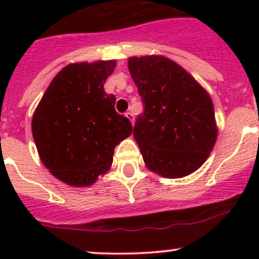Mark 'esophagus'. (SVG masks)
<instances>
[{
  "instance_id": "34e87169",
  "label": "esophagus",
  "mask_w": 259,
  "mask_h": 259,
  "mask_svg": "<svg viewBox=\"0 0 259 259\" xmlns=\"http://www.w3.org/2000/svg\"><path fill=\"white\" fill-rule=\"evenodd\" d=\"M125 116L130 120V122H132V124H134V114L130 113V111H127V113H125Z\"/></svg>"
}]
</instances>
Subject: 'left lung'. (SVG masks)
Returning a JSON list of instances; mask_svg holds the SVG:
<instances>
[{
    "mask_svg": "<svg viewBox=\"0 0 259 259\" xmlns=\"http://www.w3.org/2000/svg\"><path fill=\"white\" fill-rule=\"evenodd\" d=\"M127 66L145 106L134 126L145 166L170 179L194 173L218 137L210 95L187 70L161 55L129 57Z\"/></svg>",
    "mask_w": 259,
    "mask_h": 259,
    "instance_id": "obj_1",
    "label": "left lung"
}]
</instances>
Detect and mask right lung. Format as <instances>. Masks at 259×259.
<instances>
[{"label":"right lung","instance_id":"add662e5","mask_svg":"<svg viewBox=\"0 0 259 259\" xmlns=\"http://www.w3.org/2000/svg\"><path fill=\"white\" fill-rule=\"evenodd\" d=\"M115 60L75 62L50 82L32 115V137L50 173L71 187H89L110 169L115 146L133 133L104 90Z\"/></svg>","mask_w":259,"mask_h":259}]
</instances>
